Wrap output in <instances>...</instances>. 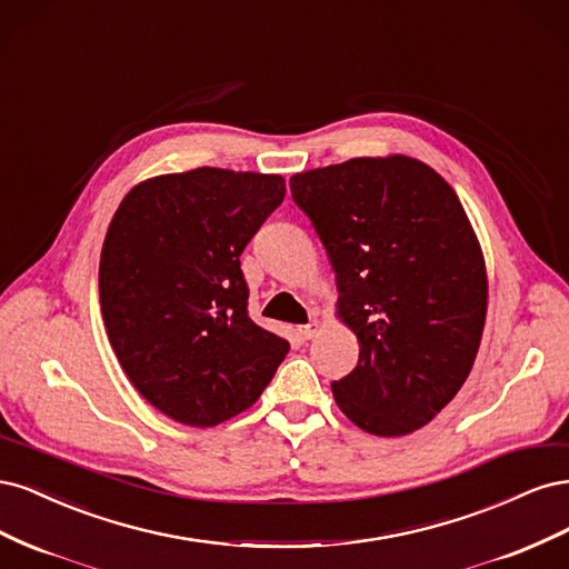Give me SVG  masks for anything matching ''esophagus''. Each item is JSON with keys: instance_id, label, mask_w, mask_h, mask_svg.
<instances>
[{"instance_id": "34e87169", "label": "esophagus", "mask_w": 569, "mask_h": 569, "mask_svg": "<svg viewBox=\"0 0 569 569\" xmlns=\"http://www.w3.org/2000/svg\"><path fill=\"white\" fill-rule=\"evenodd\" d=\"M318 335V322H308L299 327V337L301 339H313Z\"/></svg>"}]
</instances>
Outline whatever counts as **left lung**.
Returning a JSON list of instances; mask_svg holds the SVG:
<instances>
[{"label": "left lung", "mask_w": 569, "mask_h": 569, "mask_svg": "<svg viewBox=\"0 0 569 569\" xmlns=\"http://www.w3.org/2000/svg\"><path fill=\"white\" fill-rule=\"evenodd\" d=\"M337 272V316L360 341L335 401L375 437L437 418L468 380L487 320V266L453 187L391 153L291 176Z\"/></svg>", "instance_id": "obj_1"}]
</instances>
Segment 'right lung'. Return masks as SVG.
I'll use <instances>...</instances> for the list:
<instances>
[{
	"mask_svg": "<svg viewBox=\"0 0 569 569\" xmlns=\"http://www.w3.org/2000/svg\"><path fill=\"white\" fill-rule=\"evenodd\" d=\"M284 178L194 168L120 201L99 261L107 335L132 387L170 420L216 427L251 408L289 351L258 327L239 256Z\"/></svg>",
	"mask_w": 569,
	"mask_h": 569,
	"instance_id": "1",
	"label": "right lung"
}]
</instances>
